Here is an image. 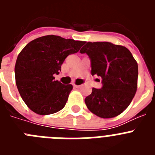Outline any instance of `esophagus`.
Listing matches in <instances>:
<instances>
[{"label":"esophagus","instance_id":"1","mask_svg":"<svg viewBox=\"0 0 155 155\" xmlns=\"http://www.w3.org/2000/svg\"><path fill=\"white\" fill-rule=\"evenodd\" d=\"M73 86L74 87H76V88H80V87H81V85H78V84H73Z\"/></svg>","mask_w":155,"mask_h":155}]
</instances>
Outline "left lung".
Listing matches in <instances>:
<instances>
[{
  "label": "left lung",
  "instance_id": "1",
  "mask_svg": "<svg viewBox=\"0 0 155 155\" xmlns=\"http://www.w3.org/2000/svg\"><path fill=\"white\" fill-rule=\"evenodd\" d=\"M91 60V75L102 78V88H92L84 99L87 109L101 118L121 114L137 88L138 66L125 46L109 42H88L81 48Z\"/></svg>",
  "mask_w": 155,
  "mask_h": 155
}]
</instances>
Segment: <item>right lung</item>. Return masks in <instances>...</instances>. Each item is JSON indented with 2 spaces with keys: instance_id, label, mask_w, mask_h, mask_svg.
<instances>
[{
  "instance_id": "add662e5",
  "label": "right lung",
  "mask_w": 155,
  "mask_h": 155,
  "mask_svg": "<svg viewBox=\"0 0 155 155\" xmlns=\"http://www.w3.org/2000/svg\"><path fill=\"white\" fill-rule=\"evenodd\" d=\"M86 42L45 35L28 42L18 56L15 67L19 94L27 106L39 115H50L65 106L73 88L55 81L70 54L78 53Z\"/></svg>"
}]
</instances>
